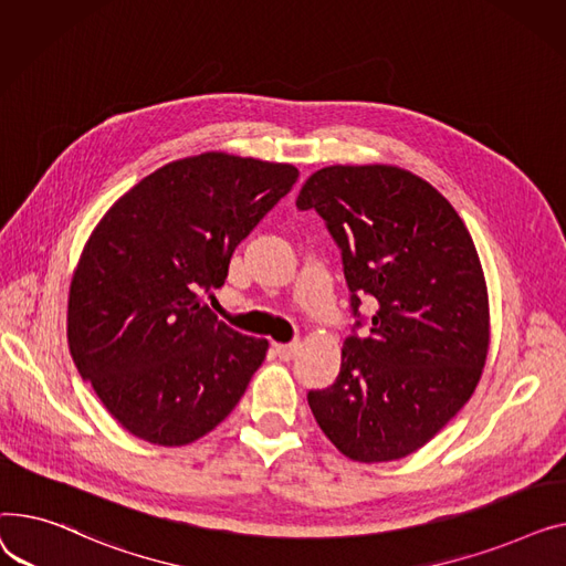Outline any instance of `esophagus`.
<instances>
[{"label":"esophagus","mask_w":566,"mask_h":566,"mask_svg":"<svg viewBox=\"0 0 566 566\" xmlns=\"http://www.w3.org/2000/svg\"><path fill=\"white\" fill-rule=\"evenodd\" d=\"M298 343H287V345H274V349H276V354L283 358V360H290V358H294L296 354H298Z\"/></svg>","instance_id":"esophagus-1"}]
</instances>
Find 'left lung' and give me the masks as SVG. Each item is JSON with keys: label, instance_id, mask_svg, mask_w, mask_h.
<instances>
[{"label": "left lung", "instance_id": "obj_1", "mask_svg": "<svg viewBox=\"0 0 566 566\" xmlns=\"http://www.w3.org/2000/svg\"><path fill=\"white\" fill-rule=\"evenodd\" d=\"M296 208L338 244L356 317L336 381L308 390L311 411L345 457L402 459L469 402L484 368L489 298L471 232L434 187L386 164L326 166Z\"/></svg>", "mask_w": 566, "mask_h": 566}]
</instances>
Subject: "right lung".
<instances>
[{
	"mask_svg": "<svg viewBox=\"0 0 566 566\" xmlns=\"http://www.w3.org/2000/svg\"><path fill=\"white\" fill-rule=\"evenodd\" d=\"M296 178L292 164L203 153L161 166L95 226L71 283L69 343L129 434L187 446L240 402L268 340L230 328L203 296Z\"/></svg>",
	"mask_w": 566,
	"mask_h": 566,
	"instance_id": "add662e5",
	"label": "right lung"
}]
</instances>
